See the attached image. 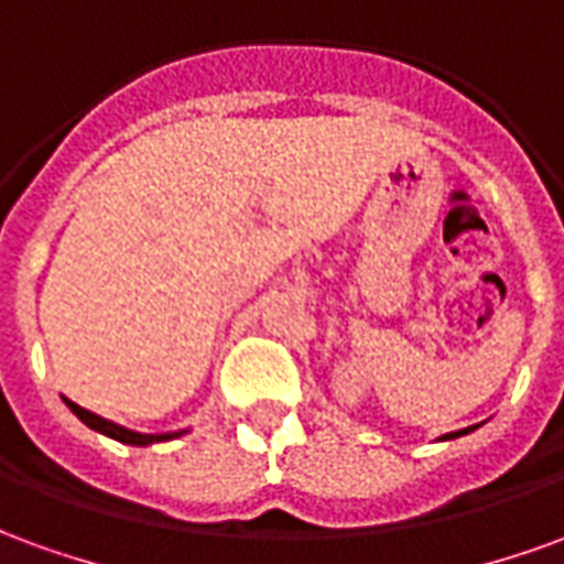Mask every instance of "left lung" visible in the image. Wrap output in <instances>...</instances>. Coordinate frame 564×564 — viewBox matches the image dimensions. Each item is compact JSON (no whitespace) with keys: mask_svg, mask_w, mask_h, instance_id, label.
Wrapping results in <instances>:
<instances>
[{"mask_svg":"<svg viewBox=\"0 0 564 564\" xmlns=\"http://www.w3.org/2000/svg\"><path fill=\"white\" fill-rule=\"evenodd\" d=\"M477 425H468V429H459V432H449V435H444V441H449V437H459V435H468V432H474Z\"/></svg>","mask_w":564,"mask_h":564,"instance_id":"1","label":"left lung"}]
</instances>
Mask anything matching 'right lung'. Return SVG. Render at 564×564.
Wrapping results in <instances>:
<instances>
[{
    "label": "right lung",
    "instance_id": "obj_1",
    "mask_svg": "<svg viewBox=\"0 0 564 564\" xmlns=\"http://www.w3.org/2000/svg\"><path fill=\"white\" fill-rule=\"evenodd\" d=\"M68 411L78 416L80 423H87L93 432H102V435L115 437L120 444H132V447H148V444H156V441H172V437L184 435V432H165V435H141V432H132V429H123V425L111 423V420H105V416L93 414L87 408H80V404L68 402Z\"/></svg>",
    "mask_w": 564,
    "mask_h": 564
}]
</instances>
